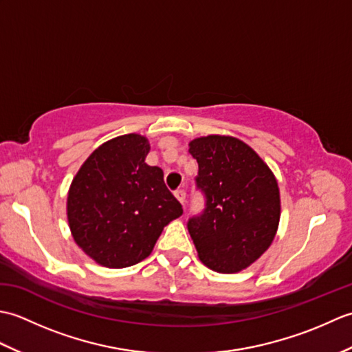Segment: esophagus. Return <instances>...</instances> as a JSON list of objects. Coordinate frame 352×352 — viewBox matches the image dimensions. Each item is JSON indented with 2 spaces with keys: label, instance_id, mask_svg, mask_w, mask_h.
<instances>
[{
  "label": "esophagus",
  "instance_id": "esophagus-1",
  "mask_svg": "<svg viewBox=\"0 0 352 352\" xmlns=\"http://www.w3.org/2000/svg\"><path fill=\"white\" fill-rule=\"evenodd\" d=\"M175 197H177V199L180 201V203L184 206L186 204V192L184 190H175Z\"/></svg>",
  "mask_w": 352,
  "mask_h": 352
}]
</instances>
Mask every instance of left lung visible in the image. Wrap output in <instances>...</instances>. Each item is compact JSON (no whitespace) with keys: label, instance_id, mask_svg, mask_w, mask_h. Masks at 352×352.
Listing matches in <instances>:
<instances>
[{"label":"left lung","instance_id":"obj_1","mask_svg":"<svg viewBox=\"0 0 352 352\" xmlns=\"http://www.w3.org/2000/svg\"><path fill=\"white\" fill-rule=\"evenodd\" d=\"M189 153L198 162L203 214L188 222L198 257L212 271L236 274L252 265L276 234L280 189L261 157L233 136L197 138Z\"/></svg>","mask_w":352,"mask_h":352}]
</instances>
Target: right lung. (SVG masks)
Masks as SVG:
<instances>
[{"mask_svg": "<svg viewBox=\"0 0 352 352\" xmlns=\"http://www.w3.org/2000/svg\"><path fill=\"white\" fill-rule=\"evenodd\" d=\"M149 142L136 133L104 142L81 164L68 192L74 241L106 267L133 266L153 252L170 221L183 214L163 170L145 163Z\"/></svg>", "mask_w": 352, "mask_h": 352, "instance_id": "right-lung-1", "label": "right lung"}]
</instances>
